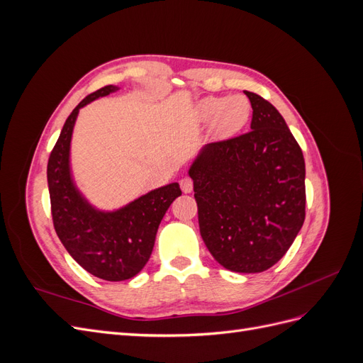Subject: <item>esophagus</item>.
<instances>
[{
	"mask_svg": "<svg viewBox=\"0 0 363 363\" xmlns=\"http://www.w3.org/2000/svg\"><path fill=\"white\" fill-rule=\"evenodd\" d=\"M180 188L184 194H189L194 189V182L189 177H184L180 180Z\"/></svg>",
	"mask_w": 363,
	"mask_h": 363,
	"instance_id": "esophagus-1",
	"label": "esophagus"
}]
</instances>
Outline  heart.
Segmentation results:
<instances>
[{"label":"heart","mask_w":363,"mask_h":363,"mask_svg":"<svg viewBox=\"0 0 363 363\" xmlns=\"http://www.w3.org/2000/svg\"><path fill=\"white\" fill-rule=\"evenodd\" d=\"M251 116V104L244 95L207 96L196 106V118L212 121V133L219 138H228L242 130Z\"/></svg>","instance_id":"obj_1"}]
</instances>
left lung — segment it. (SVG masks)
<instances>
[{"label":"left lung","instance_id":"8db88e82","mask_svg":"<svg viewBox=\"0 0 363 363\" xmlns=\"http://www.w3.org/2000/svg\"><path fill=\"white\" fill-rule=\"evenodd\" d=\"M251 130L207 144L189 169L200 233L225 269L262 272L286 255L306 218L303 151L265 98L244 91Z\"/></svg>","mask_w":363,"mask_h":363}]
</instances>
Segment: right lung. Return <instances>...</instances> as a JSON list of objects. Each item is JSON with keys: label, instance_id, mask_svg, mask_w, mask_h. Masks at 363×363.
<instances>
[{"label": "right lung", "instance_id": "1", "mask_svg": "<svg viewBox=\"0 0 363 363\" xmlns=\"http://www.w3.org/2000/svg\"><path fill=\"white\" fill-rule=\"evenodd\" d=\"M115 91L116 86H104L74 108L51 151L47 168L52 224L59 239L82 268L107 281L128 280L145 267L163 215L182 195L179 183H171L115 212H101L75 188L69 147L77 115L87 103Z\"/></svg>", "mask_w": 363, "mask_h": 363}]
</instances>
